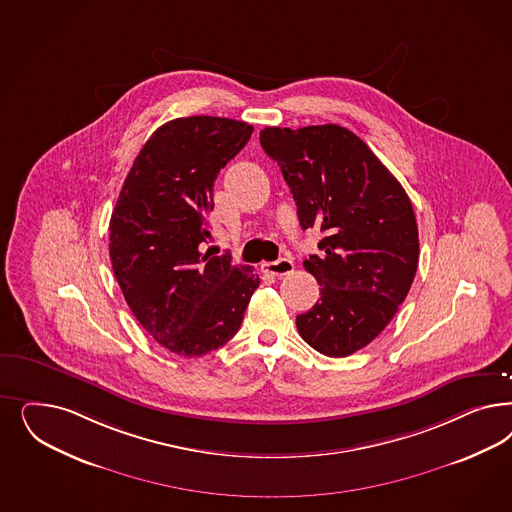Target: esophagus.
Returning <instances> with one entry per match:
<instances>
[{
	"label": "esophagus",
	"mask_w": 512,
	"mask_h": 512,
	"mask_svg": "<svg viewBox=\"0 0 512 512\" xmlns=\"http://www.w3.org/2000/svg\"><path fill=\"white\" fill-rule=\"evenodd\" d=\"M262 271L267 275H273V277H286L294 271V264L288 258H281L277 262H267V264L262 265Z\"/></svg>",
	"instance_id": "obj_1"
}]
</instances>
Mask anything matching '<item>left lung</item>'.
Instances as JSON below:
<instances>
[{
	"label": "left lung",
	"mask_w": 512,
	"mask_h": 512,
	"mask_svg": "<svg viewBox=\"0 0 512 512\" xmlns=\"http://www.w3.org/2000/svg\"><path fill=\"white\" fill-rule=\"evenodd\" d=\"M260 143L281 167L301 228L324 233L320 254L303 262L320 299L297 314V331L324 356H350L390 324L411 290L420 250L413 203L343 126H273Z\"/></svg>",
	"instance_id": "left-lung-1"
}]
</instances>
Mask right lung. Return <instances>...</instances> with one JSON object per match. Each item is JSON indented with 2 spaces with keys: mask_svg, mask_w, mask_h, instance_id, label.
I'll use <instances>...</instances> for the list:
<instances>
[{
  "mask_svg": "<svg viewBox=\"0 0 512 512\" xmlns=\"http://www.w3.org/2000/svg\"><path fill=\"white\" fill-rule=\"evenodd\" d=\"M254 128L220 116L175 118L150 135L109 224L116 281L139 324L179 356L224 347L260 286L252 267L203 252L220 169Z\"/></svg>",
  "mask_w": 512,
  "mask_h": 512,
  "instance_id": "right-lung-1",
  "label": "right lung"
}]
</instances>
